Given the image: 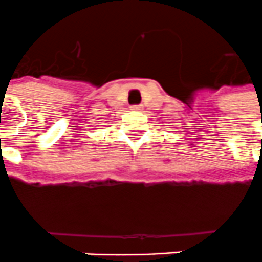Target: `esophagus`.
Segmentation results:
<instances>
[{
    "instance_id": "1",
    "label": "esophagus",
    "mask_w": 262,
    "mask_h": 262,
    "mask_svg": "<svg viewBox=\"0 0 262 262\" xmlns=\"http://www.w3.org/2000/svg\"><path fill=\"white\" fill-rule=\"evenodd\" d=\"M132 110H133V111H141V110H143V106H141V105H133V106H132Z\"/></svg>"
}]
</instances>
